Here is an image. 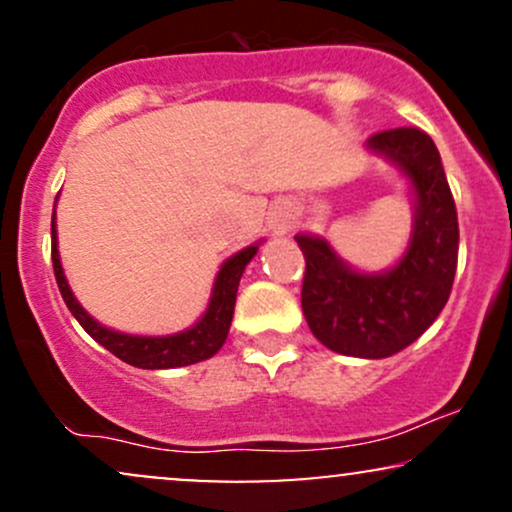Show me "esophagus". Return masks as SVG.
Here are the masks:
<instances>
[{"label": "esophagus", "instance_id": "34e87169", "mask_svg": "<svg viewBox=\"0 0 512 512\" xmlns=\"http://www.w3.org/2000/svg\"><path fill=\"white\" fill-rule=\"evenodd\" d=\"M267 223H269V231H272V236H286V233H289L293 219H291V214L286 209H276V211H272V214H269Z\"/></svg>", "mask_w": 512, "mask_h": 512}]
</instances>
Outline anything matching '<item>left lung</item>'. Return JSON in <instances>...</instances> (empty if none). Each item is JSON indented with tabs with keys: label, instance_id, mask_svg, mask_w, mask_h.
Wrapping results in <instances>:
<instances>
[{
	"label": "left lung",
	"instance_id": "obj_1",
	"mask_svg": "<svg viewBox=\"0 0 512 512\" xmlns=\"http://www.w3.org/2000/svg\"><path fill=\"white\" fill-rule=\"evenodd\" d=\"M366 149L407 180L414 204L407 250L383 272H361L327 238L298 233L305 255L301 305L310 332L327 349L387 358L416 342L448 303L460 228L440 154L426 132L387 129L373 134Z\"/></svg>",
	"mask_w": 512,
	"mask_h": 512
}]
</instances>
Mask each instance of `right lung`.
<instances>
[{
	"label": "right lung",
	"mask_w": 512,
	"mask_h": 512,
	"mask_svg": "<svg viewBox=\"0 0 512 512\" xmlns=\"http://www.w3.org/2000/svg\"><path fill=\"white\" fill-rule=\"evenodd\" d=\"M262 240L248 245L236 255L228 257L221 264L219 274H216L214 286H211V296L202 317L192 327L182 332L173 334H127L110 330V327L101 325L96 317H91L84 310V305L76 301L69 286L67 276H64L60 250H57V221H55V209H52V267H55V279L60 286V293L67 303L69 313H72L79 325L96 339L98 344L105 346L110 354H115L120 361L129 363L134 368H146V370H163V368H180V366H192V363L207 361L221 349L226 342L228 330H231L233 320V308H236V293L240 276H243L245 267H248L252 257L260 250Z\"/></svg>",
	"instance_id": "right-lung-1"
}]
</instances>
